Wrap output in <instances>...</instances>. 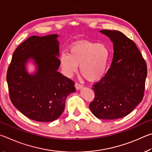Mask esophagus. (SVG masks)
<instances>
[{
  "mask_svg": "<svg viewBox=\"0 0 152 152\" xmlns=\"http://www.w3.org/2000/svg\"><path fill=\"white\" fill-rule=\"evenodd\" d=\"M75 88L78 90V89H81L82 87H83V85H81V83H75Z\"/></svg>",
  "mask_w": 152,
  "mask_h": 152,
  "instance_id": "esophagus-1",
  "label": "esophagus"
}]
</instances>
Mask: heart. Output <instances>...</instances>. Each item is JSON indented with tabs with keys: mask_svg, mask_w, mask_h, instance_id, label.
Wrapping results in <instances>:
<instances>
[{
	"mask_svg": "<svg viewBox=\"0 0 152 152\" xmlns=\"http://www.w3.org/2000/svg\"><path fill=\"white\" fill-rule=\"evenodd\" d=\"M110 55V50L104 44L79 41L70 47L69 54H61L60 62L67 76L76 73L79 65L82 75L87 80L95 81L102 79L105 74Z\"/></svg>",
	"mask_w": 152,
	"mask_h": 152,
	"instance_id": "b5f03b06",
	"label": "heart"
}]
</instances>
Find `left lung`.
Returning a JSON list of instances; mask_svg holds the SVG:
<instances>
[{"instance_id": "obj_1", "label": "left lung", "mask_w": 152, "mask_h": 152, "mask_svg": "<svg viewBox=\"0 0 152 152\" xmlns=\"http://www.w3.org/2000/svg\"><path fill=\"white\" fill-rule=\"evenodd\" d=\"M100 32L113 42V57L105 76L93 85L95 97L89 108L97 118H122L142 101L147 65L135 42L124 34L118 31Z\"/></svg>"}]
</instances>
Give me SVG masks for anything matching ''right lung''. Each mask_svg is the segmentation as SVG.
I'll list each match as a JSON object with an SVG mask.
<instances>
[{
  "mask_svg": "<svg viewBox=\"0 0 152 152\" xmlns=\"http://www.w3.org/2000/svg\"><path fill=\"white\" fill-rule=\"evenodd\" d=\"M57 37H28L16 49L7 70L12 103L24 115L37 121H53L59 118L66 98L75 91L74 81L57 71L61 64ZM30 58L37 66L33 75H29L25 67Z\"/></svg>",
  "mask_w": 152,
  "mask_h": 152,
  "instance_id": "add662e5",
  "label": "right lung"
}]
</instances>
